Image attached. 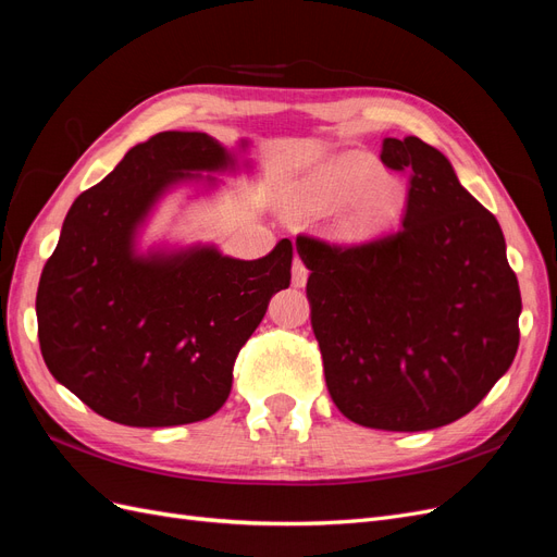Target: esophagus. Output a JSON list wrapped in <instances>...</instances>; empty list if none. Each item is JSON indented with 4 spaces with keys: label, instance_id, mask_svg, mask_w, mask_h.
<instances>
[{
    "label": "esophagus",
    "instance_id": "obj_1",
    "mask_svg": "<svg viewBox=\"0 0 557 557\" xmlns=\"http://www.w3.org/2000/svg\"><path fill=\"white\" fill-rule=\"evenodd\" d=\"M307 278H309L307 264L301 262V258H295V262H293V285H295V288H305Z\"/></svg>",
    "mask_w": 557,
    "mask_h": 557
}]
</instances>
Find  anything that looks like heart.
<instances>
[{"label":"heart","mask_w":557,"mask_h":557,"mask_svg":"<svg viewBox=\"0 0 557 557\" xmlns=\"http://www.w3.org/2000/svg\"><path fill=\"white\" fill-rule=\"evenodd\" d=\"M301 205L318 213L336 212V230L344 237H367L393 225L404 205L407 185L399 176L383 172L381 162L350 150L325 164L301 190Z\"/></svg>","instance_id":"obj_1"}]
</instances>
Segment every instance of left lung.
I'll use <instances>...</instances> for the list:
<instances>
[{
  "label": "left lung",
  "mask_w": 557,
  "mask_h": 557,
  "mask_svg": "<svg viewBox=\"0 0 557 557\" xmlns=\"http://www.w3.org/2000/svg\"><path fill=\"white\" fill-rule=\"evenodd\" d=\"M409 170L401 227L358 246L297 237L325 383L348 420L387 432L453 423L518 350L520 290L495 215L418 137L383 139Z\"/></svg>",
  "instance_id": "1"
}]
</instances>
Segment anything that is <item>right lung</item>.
<instances>
[{
    "label": "right lung",
    "mask_w": 557,
    "mask_h": 557,
    "mask_svg": "<svg viewBox=\"0 0 557 557\" xmlns=\"http://www.w3.org/2000/svg\"><path fill=\"white\" fill-rule=\"evenodd\" d=\"M225 170L234 158L209 134L160 132L64 218L37 290L41 356L113 423L172 428L213 416L269 299L290 285V239L260 260L215 246L137 252V232L166 190Z\"/></svg>",
    "instance_id": "obj_1"
}]
</instances>
